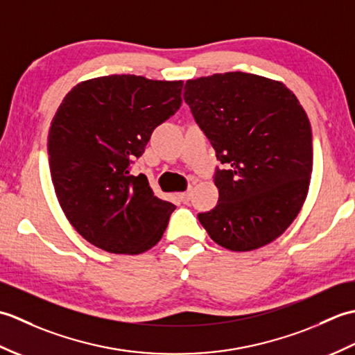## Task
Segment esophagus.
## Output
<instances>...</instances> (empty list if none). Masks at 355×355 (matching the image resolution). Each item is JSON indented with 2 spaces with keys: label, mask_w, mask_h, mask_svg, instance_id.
I'll return each mask as SVG.
<instances>
[{
  "label": "esophagus",
  "mask_w": 355,
  "mask_h": 355,
  "mask_svg": "<svg viewBox=\"0 0 355 355\" xmlns=\"http://www.w3.org/2000/svg\"><path fill=\"white\" fill-rule=\"evenodd\" d=\"M178 198L182 200V201L184 202V205H187V202H189V201H191V198H192V189H187L186 192L180 193V195H178Z\"/></svg>",
  "instance_id": "34e87169"
}]
</instances>
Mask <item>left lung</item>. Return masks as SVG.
Returning <instances> with one entry per match:
<instances>
[{"instance_id": "8db88e82", "label": "left lung", "mask_w": 355, "mask_h": 355, "mask_svg": "<svg viewBox=\"0 0 355 355\" xmlns=\"http://www.w3.org/2000/svg\"><path fill=\"white\" fill-rule=\"evenodd\" d=\"M184 102L224 169L218 205L198 220L216 244L250 252L288 229L313 172L311 125L282 82L230 71L191 79Z\"/></svg>"}]
</instances>
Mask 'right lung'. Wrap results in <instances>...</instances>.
<instances>
[{"label": "right lung", "instance_id": "add662e5", "mask_svg": "<svg viewBox=\"0 0 355 355\" xmlns=\"http://www.w3.org/2000/svg\"><path fill=\"white\" fill-rule=\"evenodd\" d=\"M183 80L112 74L80 82L59 105L49 131L51 182L67 220L105 252L153 248L175 206L131 175L150 134L182 107Z\"/></svg>", "mask_w": 355, "mask_h": 355}]
</instances>
